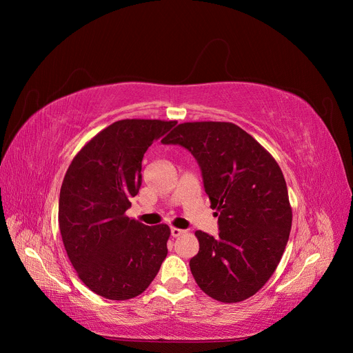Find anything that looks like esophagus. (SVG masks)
Returning <instances> with one entry per match:
<instances>
[{
	"label": "esophagus",
	"mask_w": 353,
	"mask_h": 353,
	"mask_svg": "<svg viewBox=\"0 0 353 353\" xmlns=\"http://www.w3.org/2000/svg\"><path fill=\"white\" fill-rule=\"evenodd\" d=\"M170 233H172L173 237H179V236L186 233V230H181V229H177V228H172V229H170Z\"/></svg>",
	"instance_id": "34e87169"
}]
</instances>
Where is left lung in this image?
Instances as JSON below:
<instances>
[{
    "instance_id": "1",
    "label": "left lung",
    "mask_w": 353,
    "mask_h": 353,
    "mask_svg": "<svg viewBox=\"0 0 353 353\" xmlns=\"http://www.w3.org/2000/svg\"><path fill=\"white\" fill-rule=\"evenodd\" d=\"M161 143L193 154L212 208L219 210L217 237L196 232L199 253L190 259L196 283L223 303L250 298L279 265L292 228L279 164L233 123H183Z\"/></svg>"
}]
</instances>
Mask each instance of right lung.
<instances>
[{"mask_svg":"<svg viewBox=\"0 0 353 353\" xmlns=\"http://www.w3.org/2000/svg\"><path fill=\"white\" fill-rule=\"evenodd\" d=\"M177 121L120 120L72 159L59 201V225L72 268L84 285L111 301H127L153 282L167 256V225L125 216L141 186V160Z\"/></svg>","mask_w":353,"mask_h":353,"instance_id":"add662e5","label":"right lung"}]
</instances>
